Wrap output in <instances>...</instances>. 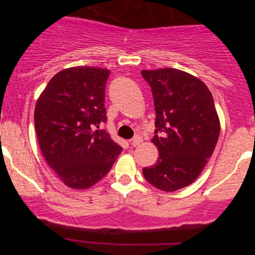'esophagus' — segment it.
Listing matches in <instances>:
<instances>
[{
  "label": "esophagus",
  "instance_id": "34e87169",
  "mask_svg": "<svg viewBox=\"0 0 255 255\" xmlns=\"http://www.w3.org/2000/svg\"><path fill=\"white\" fill-rule=\"evenodd\" d=\"M141 142H142V137L139 136V135L134 136L133 139L130 140V144H131V146H134V147H135V146H137V145H140Z\"/></svg>",
  "mask_w": 255,
  "mask_h": 255
}]
</instances>
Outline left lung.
Wrapping results in <instances>:
<instances>
[{
	"instance_id": "left-lung-1",
	"label": "left lung",
	"mask_w": 255,
	"mask_h": 255,
	"mask_svg": "<svg viewBox=\"0 0 255 255\" xmlns=\"http://www.w3.org/2000/svg\"><path fill=\"white\" fill-rule=\"evenodd\" d=\"M152 90L156 129L152 142L159 157L142 169L148 183L175 192L197 180L221 133L213 97L200 79L175 68L141 71Z\"/></svg>"
}]
</instances>
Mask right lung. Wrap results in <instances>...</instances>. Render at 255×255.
Segmentation results:
<instances>
[{"instance_id":"right-lung-1","label":"right lung","mask_w":255,"mask_h":255,"mask_svg":"<svg viewBox=\"0 0 255 255\" xmlns=\"http://www.w3.org/2000/svg\"><path fill=\"white\" fill-rule=\"evenodd\" d=\"M110 71L72 67L49 81L34 108L44 159L66 186L86 189L102 180L122 147L101 126L107 122L105 85Z\"/></svg>"}]
</instances>
